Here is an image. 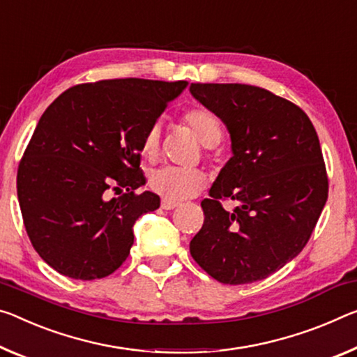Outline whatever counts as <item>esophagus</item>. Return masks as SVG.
<instances>
[{
    "instance_id": "esophagus-1",
    "label": "esophagus",
    "mask_w": 357,
    "mask_h": 357,
    "mask_svg": "<svg viewBox=\"0 0 357 357\" xmlns=\"http://www.w3.org/2000/svg\"><path fill=\"white\" fill-rule=\"evenodd\" d=\"M160 206H162V209H173V208L178 206V203L172 202V200H167V199H162Z\"/></svg>"
}]
</instances>
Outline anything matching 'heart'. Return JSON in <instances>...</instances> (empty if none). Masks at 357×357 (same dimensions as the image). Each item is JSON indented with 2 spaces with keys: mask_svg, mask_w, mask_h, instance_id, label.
<instances>
[{
  "mask_svg": "<svg viewBox=\"0 0 357 357\" xmlns=\"http://www.w3.org/2000/svg\"><path fill=\"white\" fill-rule=\"evenodd\" d=\"M183 122L188 126L200 143L206 148L216 146L222 138V122L211 109L205 106L190 107L184 112ZM162 127L155 122L146 130L141 139V154L148 160H154L160 151ZM208 176L202 169L197 168H178V167H162L155 169L149 178L151 189L162 195L163 199L172 202H183L205 189Z\"/></svg>",
  "mask_w": 357,
  "mask_h": 357,
  "instance_id": "obj_1",
  "label": "heart"
}]
</instances>
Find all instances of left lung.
I'll return each instance as SVG.
<instances>
[{
  "mask_svg": "<svg viewBox=\"0 0 357 357\" xmlns=\"http://www.w3.org/2000/svg\"><path fill=\"white\" fill-rule=\"evenodd\" d=\"M222 119L234 155L220 169L190 256L224 284L260 281L307 245L329 194L326 163L308 116L292 101L248 84H190ZM224 199L239 203L229 213Z\"/></svg>",
  "mask_w": 357,
  "mask_h": 357,
  "instance_id": "8db88e82",
  "label": "left lung"
}]
</instances>
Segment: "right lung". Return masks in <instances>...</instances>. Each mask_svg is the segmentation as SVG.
Segmentation results:
<instances>
[{"mask_svg":"<svg viewBox=\"0 0 357 357\" xmlns=\"http://www.w3.org/2000/svg\"><path fill=\"white\" fill-rule=\"evenodd\" d=\"M185 81L105 79L65 90L44 111L17 169L33 248L59 273L100 280L126 262L133 224L160 206L139 168L141 139ZM126 188L117 199L105 192Z\"/></svg>","mask_w":357,"mask_h":357,"instance_id":"obj_1","label":"right lung"}]
</instances>
